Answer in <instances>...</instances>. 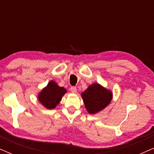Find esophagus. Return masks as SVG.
Segmentation results:
<instances>
[{"label":"esophagus","mask_w":154,"mask_h":154,"mask_svg":"<svg viewBox=\"0 0 154 154\" xmlns=\"http://www.w3.org/2000/svg\"><path fill=\"white\" fill-rule=\"evenodd\" d=\"M70 90H71V92H72V93H76L77 92V89H76V88L75 87H71V88H70Z\"/></svg>","instance_id":"esophagus-1"}]
</instances>
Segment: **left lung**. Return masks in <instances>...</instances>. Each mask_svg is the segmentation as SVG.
<instances>
[{"mask_svg":"<svg viewBox=\"0 0 154 154\" xmlns=\"http://www.w3.org/2000/svg\"><path fill=\"white\" fill-rule=\"evenodd\" d=\"M86 110L90 114H96L110 104L113 98L111 90L97 83L88 86L81 93Z\"/></svg>","mask_w":154,"mask_h":154,"instance_id":"left-lung-1","label":"left lung"}]
</instances>
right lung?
I'll list each match as a JSON object with an SVG mask.
<instances>
[{
    "instance_id": "add662e5",
    "label": "right lung",
    "mask_w": 154,
    "mask_h": 154,
    "mask_svg": "<svg viewBox=\"0 0 154 154\" xmlns=\"http://www.w3.org/2000/svg\"><path fill=\"white\" fill-rule=\"evenodd\" d=\"M66 92V88L59 86L54 81H50L38 94V100L46 109H53L59 104Z\"/></svg>"
}]
</instances>
